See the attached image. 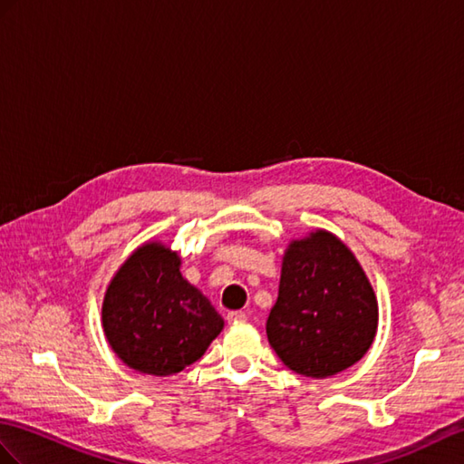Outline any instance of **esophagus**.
Masks as SVG:
<instances>
[{
	"instance_id": "34e87169",
	"label": "esophagus",
	"mask_w": 464,
	"mask_h": 464,
	"mask_svg": "<svg viewBox=\"0 0 464 464\" xmlns=\"http://www.w3.org/2000/svg\"><path fill=\"white\" fill-rule=\"evenodd\" d=\"M226 319H228V323H244L247 319V314L244 311H230L226 314Z\"/></svg>"
}]
</instances>
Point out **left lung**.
<instances>
[{
	"mask_svg": "<svg viewBox=\"0 0 464 464\" xmlns=\"http://www.w3.org/2000/svg\"><path fill=\"white\" fill-rule=\"evenodd\" d=\"M378 329V303L348 247L319 230L284 256L267 341L289 370L326 378L362 358Z\"/></svg>",
	"mask_w": 464,
	"mask_h": 464,
	"instance_id": "obj_1",
	"label": "left lung"
}]
</instances>
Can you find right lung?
I'll return each mask as SVG.
<instances>
[{
  "label": "right lung",
  "mask_w": 464,
  "mask_h": 464,
  "mask_svg": "<svg viewBox=\"0 0 464 464\" xmlns=\"http://www.w3.org/2000/svg\"><path fill=\"white\" fill-rule=\"evenodd\" d=\"M180 259L161 244L138 247L120 267L102 304L110 346L123 364L171 376L205 354L224 321L179 271Z\"/></svg>",
  "instance_id": "add662e5"
}]
</instances>
